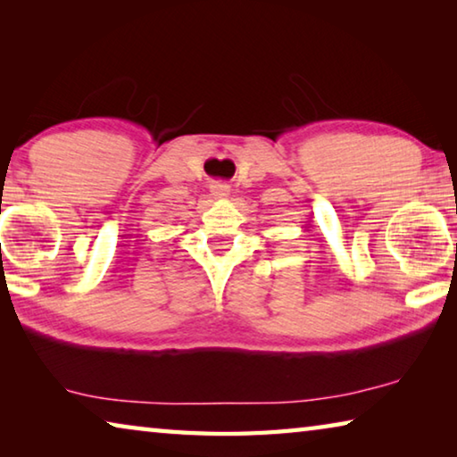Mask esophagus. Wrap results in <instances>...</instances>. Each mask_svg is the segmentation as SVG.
<instances>
[{
    "label": "esophagus",
    "mask_w": 457,
    "mask_h": 457,
    "mask_svg": "<svg viewBox=\"0 0 457 457\" xmlns=\"http://www.w3.org/2000/svg\"><path fill=\"white\" fill-rule=\"evenodd\" d=\"M212 195L215 199H226V197H229V187L226 183H213L212 185Z\"/></svg>",
    "instance_id": "obj_1"
}]
</instances>
